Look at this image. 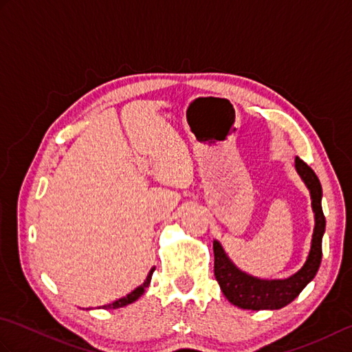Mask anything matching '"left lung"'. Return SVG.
Returning a JSON list of instances; mask_svg holds the SVG:
<instances>
[{
  "label": "left lung",
  "instance_id": "8db88e82",
  "mask_svg": "<svg viewBox=\"0 0 352 352\" xmlns=\"http://www.w3.org/2000/svg\"><path fill=\"white\" fill-rule=\"evenodd\" d=\"M295 168L307 184L315 212V231L311 248L305 265L295 275L286 280H260L245 274L231 263L219 242H213L214 276L227 300L241 309L248 310H278L290 304L301 290L315 278L322 260V236L325 231V216L322 212V188L318 175L300 157L295 159Z\"/></svg>",
  "mask_w": 352,
  "mask_h": 352
}]
</instances>
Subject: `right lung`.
<instances>
[{
	"instance_id": "obj_1",
	"label": "right lung",
	"mask_w": 352,
	"mask_h": 352,
	"mask_svg": "<svg viewBox=\"0 0 352 352\" xmlns=\"http://www.w3.org/2000/svg\"><path fill=\"white\" fill-rule=\"evenodd\" d=\"M154 271H155V267H153L151 271H149V274H148V276H146V280H145L144 284H142V286H139L138 289H134V290L131 292V294H129L126 296L121 298V300H118V301L111 302V304H109V305H104V309H119V307H124V305H129V304L136 301L139 296H142V295L145 294V289L149 286V283H151V276H153V272H154Z\"/></svg>"
}]
</instances>
